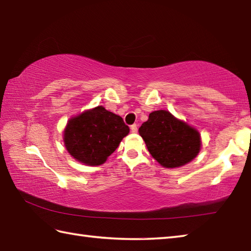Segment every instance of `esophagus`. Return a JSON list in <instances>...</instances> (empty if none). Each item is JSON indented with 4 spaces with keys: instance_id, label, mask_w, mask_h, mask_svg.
Segmentation results:
<instances>
[{
    "instance_id": "esophagus-1",
    "label": "esophagus",
    "mask_w": 251,
    "mask_h": 251,
    "mask_svg": "<svg viewBox=\"0 0 251 251\" xmlns=\"http://www.w3.org/2000/svg\"><path fill=\"white\" fill-rule=\"evenodd\" d=\"M130 130H131L132 134H137V131H138V127H137V125H136V124L131 125V126H130Z\"/></svg>"
}]
</instances>
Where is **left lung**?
<instances>
[{
  "instance_id": "obj_1",
  "label": "left lung",
  "mask_w": 251,
  "mask_h": 251,
  "mask_svg": "<svg viewBox=\"0 0 251 251\" xmlns=\"http://www.w3.org/2000/svg\"><path fill=\"white\" fill-rule=\"evenodd\" d=\"M152 157L166 168L190 163L201 151V134L169 111H153L139 128Z\"/></svg>"
}]
</instances>
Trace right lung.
Returning <instances> with one entry per match:
<instances>
[{
  "label": "right lung",
  "mask_w": 251,
  "mask_h": 251,
  "mask_svg": "<svg viewBox=\"0 0 251 251\" xmlns=\"http://www.w3.org/2000/svg\"><path fill=\"white\" fill-rule=\"evenodd\" d=\"M128 134L129 127L120 115L98 105L68 121L63 130V142L68 153L77 162L99 166Z\"/></svg>",
  "instance_id": "obj_1"
}]
</instances>
